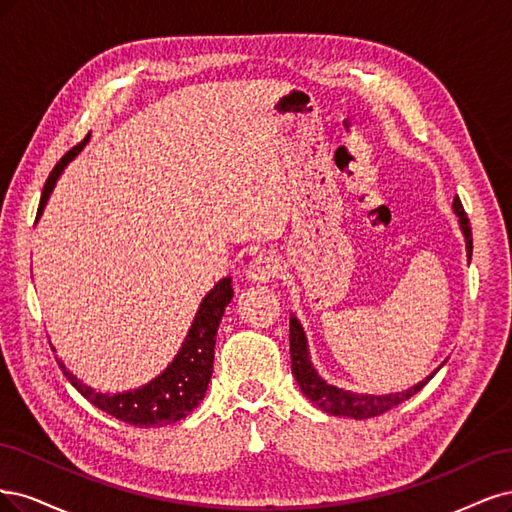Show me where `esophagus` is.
<instances>
[{"mask_svg":"<svg viewBox=\"0 0 512 512\" xmlns=\"http://www.w3.org/2000/svg\"><path fill=\"white\" fill-rule=\"evenodd\" d=\"M278 274V259L272 255H257L249 268H246V278L253 280V283H268L270 278Z\"/></svg>","mask_w":512,"mask_h":512,"instance_id":"34e87169","label":"esophagus"}]
</instances>
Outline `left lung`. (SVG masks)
<instances>
[{
  "label": "left lung",
  "instance_id": "obj_1",
  "mask_svg": "<svg viewBox=\"0 0 512 512\" xmlns=\"http://www.w3.org/2000/svg\"><path fill=\"white\" fill-rule=\"evenodd\" d=\"M453 212L459 217V227H461V234H464V238H466V253H468V261H470L472 259V229L468 225L470 221L466 217L464 206H461V202H459V197H455ZM289 342H291V349H289L291 351V372L306 398L312 404H317L321 410H325L327 415L349 417V419H359V421L383 415V412L391 410L393 406L406 402L408 398H412V395L421 391L427 383L432 381L434 374L440 370V366H444V361H442V364L430 376H425L423 381L408 387L406 391L383 393V395L355 393L349 389H340L336 385H329L325 378L319 376V372L315 370V366H312V361H310L304 327L295 315H291V319H289Z\"/></svg>",
  "mask_w": 512,
  "mask_h": 512
}]
</instances>
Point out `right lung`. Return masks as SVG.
Segmentation results:
<instances>
[{"instance_id":"add662e5","label":"right lung","mask_w":512,"mask_h":512,"mask_svg":"<svg viewBox=\"0 0 512 512\" xmlns=\"http://www.w3.org/2000/svg\"><path fill=\"white\" fill-rule=\"evenodd\" d=\"M87 142L89 136L85 138V142H80L76 148H72V151L53 168L42 189L36 221L42 217L44 206L48 202V197H51L61 172L82 151V146ZM232 298V278L225 276L200 302V308L195 312V319L185 336V342L172 359V364H168V368L159 376H155L151 383H146L138 389H129L123 393H104L89 387L87 383H82L78 376H74L65 368L63 361H59V368L63 370L65 378L78 389L80 395H85L95 408L108 412V415L117 417L119 421L136 427H163L176 423L180 419H185L189 412L195 410L197 404L204 400L212 376L217 329L223 319V312L227 304L232 302Z\"/></svg>"}]
</instances>
